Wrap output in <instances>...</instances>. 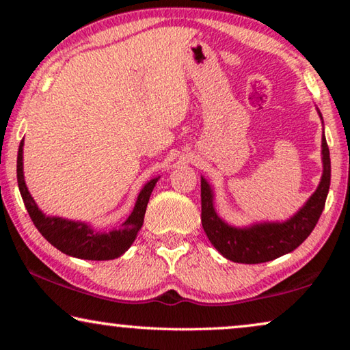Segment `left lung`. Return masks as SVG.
Segmentation results:
<instances>
[{
    "instance_id": "1",
    "label": "left lung",
    "mask_w": 350,
    "mask_h": 350,
    "mask_svg": "<svg viewBox=\"0 0 350 350\" xmlns=\"http://www.w3.org/2000/svg\"><path fill=\"white\" fill-rule=\"evenodd\" d=\"M318 116L323 120L319 109ZM323 176L315 193L307 202L287 221L278 222H254L247 227H234L217 216L215 210V191L200 176V200H202V227L205 234L216 250L233 262L260 264L273 260L293 252L307 239L315 228L319 216L324 210L325 198L330 187V156L329 146L324 137L321 139Z\"/></svg>"
}]
</instances>
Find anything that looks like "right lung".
Listing matches in <instances>:
<instances>
[{
  "mask_svg": "<svg viewBox=\"0 0 350 350\" xmlns=\"http://www.w3.org/2000/svg\"><path fill=\"white\" fill-rule=\"evenodd\" d=\"M23 146H25V140H21L18 157H16V179H18V188L29 216H31L35 227L38 228V232L43 234V238L64 254L79 259L109 260L122 256L137 238L139 230L144 225L148 200H150L152 189L156 187L157 180L161 179V176L154 177L145 183V187L140 189L137 200H135L131 215L120 227L111 230V232H100L86 222L69 221V219L58 216H46L38 208L25 182Z\"/></svg>",
  "mask_w": 350,
  "mask_h": 350,
  "instance_id": "add662e5",
  "label": "right lung"
}]
</instances>
